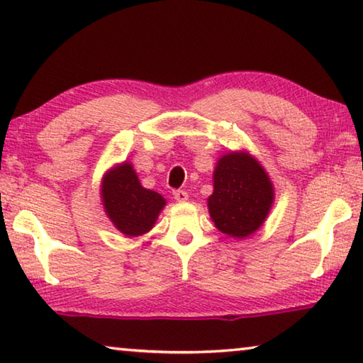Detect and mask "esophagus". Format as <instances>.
I'll list each match as a JSON object with an SVG mask.
<instances>
[{
	"label": "esophagus",
	"mask_w": 363,
	"mask_h": 363,
	"mask_svg": "<svg viewBox=\"0 0 363 363\" xmlns=\"http://www.w3.org/2000/svg\"><path fill=\"white\" fill-rule=\"evenodd\" d=\"M176 201H186L189 199V194L186 192V190H174L173 192Z\"/></svg>",
	"instance_id": "1"
}]
</instances>
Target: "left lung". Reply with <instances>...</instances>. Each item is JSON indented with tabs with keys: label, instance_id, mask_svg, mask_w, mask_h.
<instances>
[{
	"label": "left lung",
	"instance_id": "left-lung-1",
	"mask_svg": "<svg viewBox=\"0 0 363 363\" xmlns=\"http://www.w3.org/2000/svg\"><path fill=\"white\" fill-rule=\"evenodd\" d=\"M213 182L208 210L214 225L233 238L259 229L274 201L272 182L259 162L247 152L227 153L219 158Z\"/></svg>",
	"mask_w": 363,
	"mask_h": 363
}]
</instances>
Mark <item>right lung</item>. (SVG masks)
<instances>
[{
	"label": "right lung",
	"instance_id": "right-lung-1",
	"mask_svg": "<svg viewBox=\"0 0 363 363\" xmlns=\"http://www.w3.org/2000/svg\"><path fill=\"white\" fill-rule=\"evenodd\" d=\"M101 194L107 216L128 237L149 232L167 205L162 195L140 186L136 171L128 162L107 171Z\"/></svg>",
	"mask_w": 363,
	"mask_h": 363
}]
</instances>
